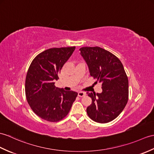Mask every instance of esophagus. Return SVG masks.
Instances as JSON below:
<instances>
[{"mask_svg": "<svg viewBox=\"0 0 154 154\" xmlns=\"http://www.w3.org/2000/svg\"><path fill=\"white\" fill-rule=\"evenodd\" d=\"M86 95V94L83 92H78V96H79V97H83Z\"/></svg>", "mask_w": 154, "mask_h": 154, "instance_id": "1", "label": "esophagus"}]
</instances>
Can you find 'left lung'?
I'll return each mask as SVG.
<instances>
[{
	"label": "left lung",
	"mask_w": 154,
	"mask_h": 154,
	"mask_svg": "<svg viewBox=\"0 0 154 154\" xmlns=\"http://www.w3.org/2000/svg\"><path fill=\"white\" fill-rule=\"evenodd\" d=\"M79 51L91 76L97 80L96 83H102V93L87 92L92 98L87 108L88 116L95 122H110L122 112L128 100V80L123 64L112 53L98 46Z\"/></svg>",
	"instance_id": "1"
}]
</instances>
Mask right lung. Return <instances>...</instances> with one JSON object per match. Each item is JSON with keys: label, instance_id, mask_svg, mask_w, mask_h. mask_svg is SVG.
I'll use <instances>...</instances> for the list:
<instances>
[{"label": "right lung", "instance_id": "1", "mask_svg": "<svg viewBox=\"0 0 154 154\" xmlns=\"http://www.w3.org/2000/svg\"><path fill=\"white\" fill-rule=\"evenodd\" d=\"M75 46L52 48L35 57L26 79V96L29 105L37 116L49 122H58L67 116L77 92L55 87L58 73L72 54Z\"/></svg>", "mask_w": 154, "mask_h": 154}]
</instances>
